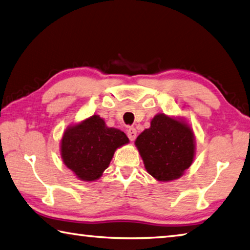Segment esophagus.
<instances>
[{
    "label": "esophagus",
    "mask_w": 250,
    "mask_h": 250,
    "mask_svg": "<svg viewBox=\"0 0 250 250\" xmlns=\"http://www.w3.org/2000/svg\"><path fill=\"white\" fill-rule=\"evenodd\" d=\"M127 136H128L130 141H134L136 139V136H137V130H136L134 127H129V128L127 129Z\"/></svg>",
    "instance_id": "esophagus-1"
}]
</instances>
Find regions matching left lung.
Listing matches in <instances>:
<instances>
[{"mask_svg":"<svg viewBox=\"0 0 250 250\" xmlns=\"http://www.w3.org/2000/svg\"><path fill=\"white\" fill-rule=\"evenodd\" d=\"M135 144L147 172L161 182L181 177L194 160L195 138L191 128L166 114L155 115L150 128L145 129Z\"/></svg>","mask_w":250,"mask_h":250,"instance_id":"left-lung-1","label":"left lung"}]
</instances>
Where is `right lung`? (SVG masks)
<instances>
[{
    "instance_id": "add662e5",
    "label": "right lung",
    "mask_w": 250,
    "mask_h": 250,
    "mask_svg": "<svg viewBox=\"0 0 250 250\" xmlns=\"http://www.w3.org/2000/svg\"><path fill=\"white\" fill-rule=\"evenodd\" d=\"M128 138L123 131L106 127L99 115L65 130L61 154L65 166L82 181H96L109 167L115 150Z\"/></svg>"
}]
</instances>
